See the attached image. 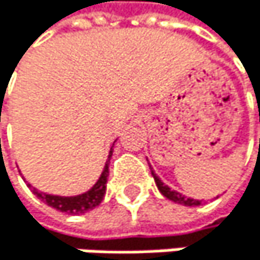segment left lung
<instances>
[{
    "instance_id": "1",
    "label": "left lung",
    "mask_w": 260,
    "mask_h": 260,
    "mask_svg": "<svg viewBox=\"0 0 260 260\" xmlns=\"http://www.w3.org/2000/svg\"><path fill=\"white\" fill-rule=\"evenodd\" d=\"M259 121H260V110H259ZM259 149H260V139H259ZM152 175H153V178H155V183H156V186H158V189H159V192L162 193V196L166 197V199H169V200H172V202H175V203H180V205H186V206H199L200 205V202L199 200H193V199H186L184 196H181L180 192H175V190H172L169 186H166L156 175H155V172L152 171Z\"/></svg>"
}]
</instances>
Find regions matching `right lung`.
Instances as JSON below:
<instances>
[{"mask_svg": "<svg viewBox=\"0 0 260 260\" xmlns=\"http://www.w3.org/2000/svg\"><path fill=\"white\" fill-rule=\"evenodd\" d=\"M113 155V147L110 150V156ZM108 156V158H110ZM108 162L110 159L105 162L104 172L101 175V178L98 180V183L89 189L85 193H80V196L76 197H58V196H49V193H43L38 192L37 189L32 187V192L40 199L42 202H45L48 206L58 209L61 212L67 214H83L86 211H91L96 206L101 205V202L105 197V190H107V180H108Z\"/></svg>", "mask_w": 260, "mask_h": 260, "instance_id": "add662e5", "label": "right lung"}]
</instances>
